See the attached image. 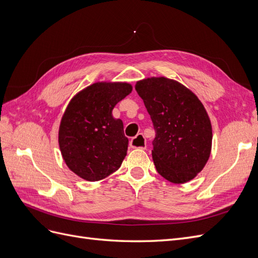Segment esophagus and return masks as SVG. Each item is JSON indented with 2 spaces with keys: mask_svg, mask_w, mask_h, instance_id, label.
Returning a JSON list of instances; mask_svg holds the SVG:
<instances>
[{
  "mask_svg": "<svg viewBox=\"0 0 258 258\" xmlns=\"http://www.w3.org/2000/svg\"><path fill=\"white\" fill-rule=\"evenodd\" d=\"M130 146L132 148H142V150H145L146 140L142 135H138L134 139H131Z\"/></svg>",
  "mask_w": 258,
  "mask_h": 258,
  "instance_id": "esophagus-1",
  "label": "esophagus"
}]
</instances>
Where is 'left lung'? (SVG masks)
I'll return each mask as SVG.
<instances>
[{
    "label": "left lung",
    "mask_w": 258,
    "mask_h": 258,
    "mask_svg": "<svg viewBox=\"0 0 258 258\" xmlns=\"http://www.w3.org/2000/svg\"><path fill=\"white\" fill-rule=\"evenodd\" d=\"M154 124L152 156L157 172L174 184L190 181L205 168L212 126L204 104L184 85L167 77L136 84Z\"/></svg>",
    "instance_id": "8db88e82"
}]
</instances>
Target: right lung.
I'll list each match as a JSON object with an SVG mask.
<instances>
[{
  "label": "right lung",
  "instance_id": "add662e5",
  "mask_svg": "<svg viewBox=\"0 0 258 258\" xmlns=\"http://www.w3.org/2000/svg\"><path fill=\"white\" fill-rule=\"evenodd\" d=\"M132 91L128 83H95L75 95L62 116L59 146L67 166L89 182L118 169L128 150L121 119L114 106Z\"/></svg>",
  "mask_w": 258,
  "mask_h": 258
}]
</instances>
